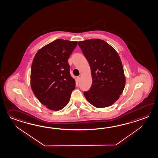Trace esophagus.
Segmentation results:
<instances>
[{
  "mask_svg": "<svg viewBox=\"0 0 158 158\" xmlns=\"http://www.w3.org/2000/svg\"><path fill=\"white\" fill-rule=\"evenodd\" d=\"M80 79H81V77H77V82H79V81H80Z\"/></svg>",
  "mask_w": 158,
  "mask_h": 158,
  "instance_id": "obj_1",
  "label": "esophagus"
}]
</instances>
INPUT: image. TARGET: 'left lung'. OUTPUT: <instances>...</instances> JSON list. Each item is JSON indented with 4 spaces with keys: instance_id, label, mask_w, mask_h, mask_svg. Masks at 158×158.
<instances>
[{
    "instance_id": "8db88e82",
    "label": "left lung",
    "mask_w": 158,
    "mask_h": 158,
    "mask_svg": "<svg viewBox=\"0 0 158 158\" xmlns=\"http://www.w3.org/2000/svg\"><path fill=\"white\" fill-rule=\"evenodd\" d=\"M91 71L92 84L84 95L92 105L102 108L113 104L125 86L126 78L118 54L112 46L100 39L79 41Z\"/></svg>"
}]
</instances>
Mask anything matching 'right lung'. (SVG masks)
<instances>
[{"label": "right lung", "mask_w": 158, "mask_h": 158, "mask_svg": "<svg viewBox=\"0 0 158 158\" xmlns=\"http://www.w3.org/2000/svg\"><path fill=\"white\" fill-rule=\"evenodd\" d=\"M77 41L57 39L35 54L31 71L32 91L42 104L58 111L69 103L75 88L68 60Z\"/></svg>", "instance_id": "right-lung-1"}]
</instances>
